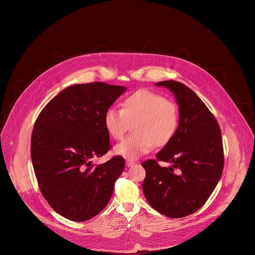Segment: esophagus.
Instances as JSON below:
<instances>
[{"mask_svg": "<svg viewBox=\"0 0 255 255\" xmlns=\"http://www.w3.org/2000/svg\"><path fill=\"white\" fill-rule=\"evenodd\" d=\"M134 163H135V162H134L133 160H130V159H127V160H126V165H127L128 167H129V166H132Z\"/></svg>", "mask_w": 255, "mask_h": 255, "instance_id": "34e87169", "label": "esophagus"}]
</instances>
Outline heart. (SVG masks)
Returning <instances> with one entry per match:
<instances>
[{
  "mask_svg": "<svg viewBox=\"0 0 255 255\" xmlns=\"http://www.w3.org/2000/svg\"><path fill=\"white\" fill-rule=\"evenodd\" d=\"M104 124L110 136L116 140L124 137L133 124L134 135L115 147V153L127 159H137L149 153L156 146H164L173 138L178 124L175 104L159 94L139 90L128 95L121 109L109 108Z\"/></svg>",
  "mask_w": 255,
  "mask_h": 255,
  "instance_id": "1",
  "label": "heart"
}]
</instances>
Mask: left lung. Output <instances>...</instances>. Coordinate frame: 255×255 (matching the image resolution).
<instances>
[{"instance_id":"8db88e82","label":"left lung","mask_w":255,"mask_h":255,"mask_svg":"<svg viewBox=\"0 0 255 255\" xmlns=\"http://www.w3.org/2000/svg\"><path fill=\"white\" fill-rule=\"evenodd\" d=\"M169 90L178 106V127L173 138L156 154L142 162L146 171L142 185L149 205L169 218L198 211L220 180L224 153L221 130L204 102L175 81L155 84ZM171 163L168 168L157 160Z\"/></svg>"}]
</instances>
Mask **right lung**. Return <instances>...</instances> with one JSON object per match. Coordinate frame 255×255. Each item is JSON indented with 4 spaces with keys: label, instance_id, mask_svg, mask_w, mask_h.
Segmentation results:
<instances>
[{
    "label": "right lung",
    "instance_id": "right-lung-1",
    "mask_svg": "<svg viewBox=\"0 0 255 255\" xmlns=\"http://www.w3.org/2000/svg\"><path fill=\"white\" fill-rule=\"evenodd\" d=\"M106 83L74 85L40 112L31 137V159L40 191L59 215L84 222L110 201L125 161L115 156L95 165L110 149L105 112L126 91Z\"/></svg>",
    "mask_w": 255,
    "mask_h": 255
}]
</instances>
